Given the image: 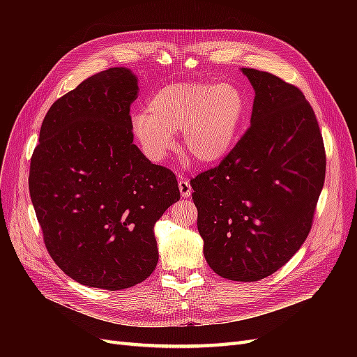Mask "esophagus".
<instances>
[{
  "mask_svg": "<svg viewBox=\"0 0 357 357\" xmlns=\"http://www.w3.org/2000/svg\"><path fill=\"white\" fill-rule=\"evenodd\" d=\"M178 185H179L181 195H182L183 198H188V197H191V194H192V186L190 185V181H188V179L183 178V176H179Z\"/></svg>",
  "mask_w": 357,
  "mask_h": 357,
  "instance_id": "34e87169",
  "label": "esophagus"
}]
</instances>
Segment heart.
<instances>
[{
    "label": "heart",
    "mask_w": 357,
    "mask_h": 357,
    "mask_svg": "<svg viewBox=\"0 0 357 357\" xmlns=\"http://www.w3.org/2000/svg\"><path fill=\"white\" fill-rule=\"evenodd\" d=\"M245 98L229 82H175L156 89L146 111L133 116V133L147 156L160 162L182 131V147L199 165H217L236 143Z\"/></svg>",
    "instance_id": "b5f03b06"
}]
</instances>
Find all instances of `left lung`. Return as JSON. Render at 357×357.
<instances>
[{
    "instance_id": "left-lung-1",
    "label": "left lung",
    "mask_w": 357,
    "mask_h": 357,
    "mask_svg": "<svg viewBox=\"0 0 357 357\" xmlns=\"http://www.w3.org/2000/svg\"><path fill=\"white\" fill-rule=\"evenodd\" d=\"M255 89L250 127L217 167L191 181L210 268L255 282L304 245L326 176L323 137L296 86L241 68Z\"/></svg>"
}]
</instances>
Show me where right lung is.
Listing matches in <instances>:
<instances>
[{
  "label": "right lung",
  "mask_w": 357,
  "mask_h": 357,
  "mask_svg": "<svg viewBox=\"0 0 357 357\" xmlns=\"http://www.w3.org/2000/svg\"><path fill=\"white\" fill-rule=\"evenodd\" d=\"M128 68L92 75L56 101L42 123L29 190L54 264L77 282L108 291L150 276L155 224L179 201L178 181L133 143Z\"/></svg>",
  "instance_id": "add662e5"
}]
</instances>
